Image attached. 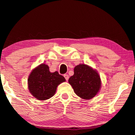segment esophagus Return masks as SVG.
Here are the masks:
<instances>
[{"label":"esophagus","mask_w":135,"mask_h":135,"mask_svg":"<svg viewBox=\"0 0 135 135\" xmlns=\"http://www.w3.org/2000/svg\"><path fill=\"white\" fill-rule=\"evenodd\" d=\"M64 76L65 79H66V80H67V81L68 80V79H69V76H68V75L67 74H65L64 75Z\"/></svg>","instance_id":"obj_1"}]
</instances>
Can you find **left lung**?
<instances>
[{
  "instance_id": "obj_1",
  "label": "left lung",
  "mask_w": 135,
  "mask_h": 135,
  "mask_svg": "<svg viewBox=\"0 0 135 135\" xmlns=\"http://www.w3.org/2000/svg\"><path fill=\"white\" fill-rule=\"evenodd\" d=\"M68 82L75 93L86 100L95 97L101 88V80L97 71L84 64L74 67V75L70 77Z\"/></svg>"
}]
</instances>
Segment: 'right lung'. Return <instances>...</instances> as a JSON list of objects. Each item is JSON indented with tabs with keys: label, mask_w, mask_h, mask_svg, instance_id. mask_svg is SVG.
Masks as SVG:
<instances>
[{
	"label": "right lung",
	"mask_w": 135,
	"mask_h": 135,
	"mask_svg": "<svg viewBox=\"0 0 135 135\" xmlns=\"http://www.w3.org/2000/svg\"><path fill=\"white\" fill-rule=\"evenodd\" d=\"M65 81L58 71L50 72L48 65L43 63L31 71L28 78V88L36 99L45 100L53 97L58 86Z\"/></svg>",
	"instance_id": "add662e5"
}]
</instances>
